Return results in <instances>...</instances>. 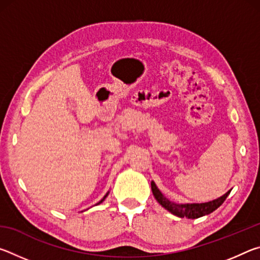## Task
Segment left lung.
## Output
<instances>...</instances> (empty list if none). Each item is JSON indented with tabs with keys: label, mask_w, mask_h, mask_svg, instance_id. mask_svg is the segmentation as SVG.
<instances>
[{
	"label": "left lung",
	"mask_w": 260,
	"mask_h": 260,
	"mask_svg": "<svg viewBox=\"0 0 260 260\" xmlns=\"http://www.w3.org/2000/svg\"><path fill=\"white\" fill-rule=\"evenodd\" d=\"M151 189H152V193L155 196V199L158 201L162 208H165L167 211H170L171 213H173L178 217L181 218H189V219H196L200 217H203V215L210 214L211 212H213L214 210H217L220 205H221L225 200L227 199V196L230 195V191H227L225 195L219 197V199L208 202V203H201V204H175L173 202H171L169 199L162 195V193L159 191V189L157 188L156 183L151 181Z\"/></svg>",
	"instance_id": "obj_1"
}]
</instances>
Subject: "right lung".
<instances>
[{
	"instance_id": "obj_1",
	"label": "right lung",
	"mask_w": 260,
	"mask_h": 260,
	"mask_svg": "<svg viewBox=\"0 0 260 260\" xmlns=\"http://www.w3.org/2000/svg\"><path fill=\"white\" fill-rule=\"evenodd\" d=\"M107 195H108V193H107ZM107 195H105V196H104V199H105V197H107ZM104 199H103V200H101V202H100V203H102V202L104 201Z\"/></svg>"
}]
</instances>
